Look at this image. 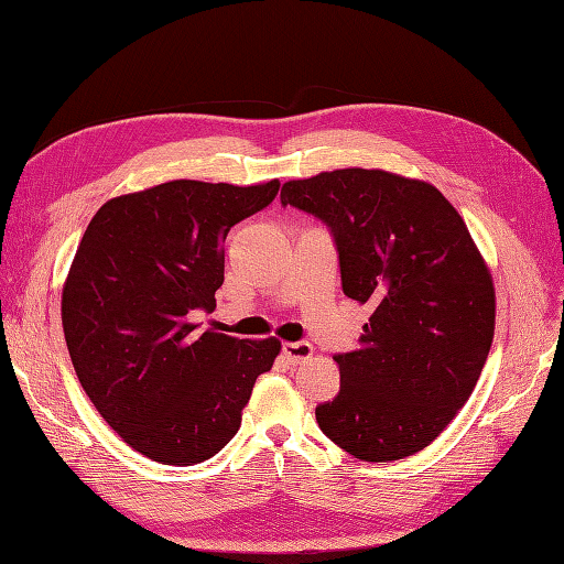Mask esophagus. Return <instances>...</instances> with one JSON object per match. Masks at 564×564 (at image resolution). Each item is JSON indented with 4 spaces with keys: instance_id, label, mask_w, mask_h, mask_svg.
Returning <instances> with one entry per match:
<instances>
[{
    "instance_id": "obj_1",
    "label": "esophagus",
    "mask_w": 564,
    "mask_h": 564,
    "mask_svg": "<svg viewBox=\"0 0 564 564\" xmlns=\"http://www.w3.org/2000/svg\"><path fill=\"white\" fill-rule=\"evenodd\" d=\"M282 355L286 357V362L301 365L313 357V346L308 344V340H292V344L282 346Z\"/></svg>"
}]
</instances>
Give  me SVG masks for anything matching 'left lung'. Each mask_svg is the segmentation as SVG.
Listing matches in <instances>:
<instances>
[{"label": "left lung", "instance_id": "8db88e82", "mask_svg": "<svg viewBox=\"0 0 564 564\" xmlns=\"http://www.w3.org/2000/svg\"><path fill=\"white\" fill-rule=\"evenodd\" d=\"M280 199L329 226L344 294L373 308L360 348L334 357L340 390L315 409L322 433L371 464L429 447L480 379L497 317L464 218L435 185L383 169L289 181Z\"/></svg>", "mask_w": 564, "mask_h": 564}]
</instances>
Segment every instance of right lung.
I'll return each instance as SVG.
<instances>
[{"label":"right lung","instance_id":"obj_1","mask_svg":"<svg viewBox=\"0 0 564 564\" xmlns=\"http://www.w3.org/2000/svg\"><path fill=\"white\" fill-rule=\"evenodd\" d=\"M259 185L169 181L108 199L77 247L61 301L65 344L98 414L166 466L224 449L278 338L199 332L216 308L230 228L275 199Z\"/></svg>","mask_w":564,"mask_h":564}]
</instances>
